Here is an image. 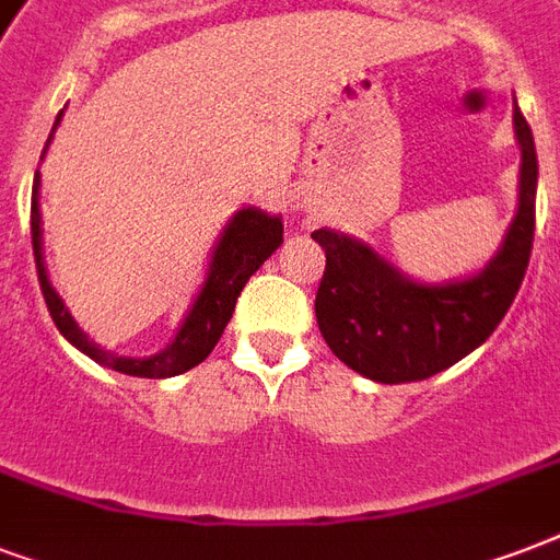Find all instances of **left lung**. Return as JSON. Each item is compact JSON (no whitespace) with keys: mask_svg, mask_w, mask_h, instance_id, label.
<instances>
[{"mask_svg":"<svg viewBox=\"0 0 560 560\" xmlns=\"http://www.w3.org/2000/svg\"><path fill=\"white\" fill-rule=\"evenodd\" d=\"M514 133L523 151L521 209L503 249L474 279L442 288L416 284L369 246L316 229L314 241L325 249L316 323L346 366L377 383L427 381L494 334L521 290L535 241L538 153L529 121L517 107Z\"/></svg>","mask_w":560,"mask_h":560,"instance_id":"1","label":"left lung"}]
</instances>
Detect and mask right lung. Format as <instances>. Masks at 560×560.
Instances as JSON below:
<instances>
[{"mask_svg":"<svg viewBox=\"0 0 560 560\" xmlns=\"http://www.w3.org/2000/svg\"><path fill=\"white\" fill-rule=\"evenodd\" d=\"M60 121V116H57ZM37 188L39 174L34 177V194H31V246H34V261H37V279L43 299L51 319H55L57 331L63 334L66 340L72 342L74 349H81L83 354H90L92 360H98L101 366H109L113 372L133 374V377H174L197 363L209 358L211 349L218 346L223 337V328L232 319L235 302L241 296V290L249 281L258 267L270 258L281 244V226L279 218H270L258 209H241L226 226L223 237H220L218 249L211 255L209 279L202 284L200 296L188 311L186 323L179 328L177 340L171 342L168 349L160 351L156 358H116L109 351L98 349L86 334L74 325L72 314L66 311L51 284L46 279V267H43V244H39V206H37Z\"/></svg>","mask_w":560,"mask_h":560,"instance_id":"add662e5","label":"right lung"}]
</instances>
